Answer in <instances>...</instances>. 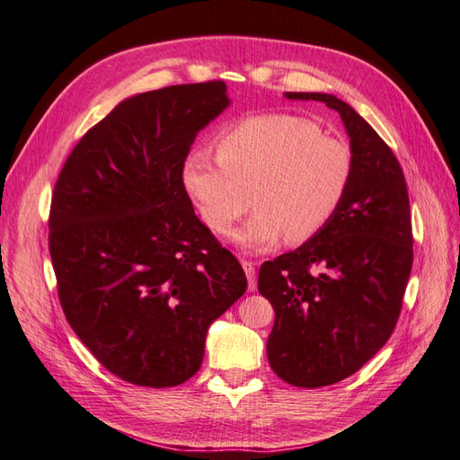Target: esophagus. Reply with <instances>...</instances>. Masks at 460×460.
Instances as JSON below:
<instances>
[{"label": "esophagus", "mask_w": 460, "mask_h": 460, "mask_svg": "<svg viewBox=\"0 0 460 460\" xmlns=\"http://www.w3.org/2000/svg\"><path fill=\"white\" fill-rule=\"evenodd\" d=\"M242 268L246 271V278H248V291L253 293L256 291V263L250 261V260H242Z\"/></svg>", "instance_id": "esophagus-1"}]
</instances>
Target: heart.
<instances>
[{
    "instance_id": "heart-1",
    "label": "heart",
    "mask_w": 460,
    "mask_h": 460,
    "mask_svg": "<svg viewBox=\"0 0 460 460\" xmlns=\"http://www.w3.org/2000/svg\"><path fill=\"white\" fill-rule=\"evenodd\" d=\"M352 177L350 146L293 114L243 119L222 134L218 155L199 147L182 163V185L210 230L230 228L252 199L256 210L228 234L248 252L314 238L341 210Z\"/></svg>"
}]
</instances>
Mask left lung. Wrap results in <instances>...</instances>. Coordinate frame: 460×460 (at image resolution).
Segmentation results:
<instances>
[{
    "label": "left lung",
    "mask_w": 460,
    "mask_h": 460,
    "mask_svg": "<svg viewBox=\"0 0 460 460\" xmlns=\"http://www.w3.org/2000/svg\"><path fill=\"white\" fill-rule=\"evenodd\" d=\"M341 114L354 177L329 226L265 261L258 289L275 323L268 360L281 380L321 387L358 372L390 339L413 263L410 197L392 149L358 111L324 92H285Z\"/></svg>",
    "instance_id": "left-lung-1"
}]
</instances>
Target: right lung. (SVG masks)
Listing matches in <instances>:
<instances>
[{
  "label": "right lung",
  "instance_id": "obj_1",
  "mask_svg": "<svg viewBox=\"0 0 460 460\" xmlns=\"http://www.w3.org/2000/svg\"><path fill=\"white\" fill-rule=\"evenodd\" d=\"M222 80L121 100L70 153L53 192L49 250L68 324L121 380L195 376L208 326L248 288L182 185L197 134L230 106Z\"/></svg>",
  "mask_w": 460,
  "mask_h": 460
}]
</instances>
